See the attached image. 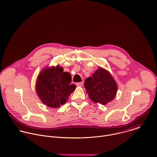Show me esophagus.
<instances>
[{"label": "esophagus", "mask_w": 157, "mask_h": 157, "mask_svg": "<svg viewBox=\"0 0 157 157\" xmlns=\"http://www.w3.org/2000/svg\"><path fill=\"white\" fill-rule=\"evenodd\" d=\"M76 86H79V87H82L83 86V82H77L76 84Z\"/></svg>", "instance_id": "1"}]
</instances>
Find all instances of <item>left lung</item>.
I'll return each mask as SVG.
<instances>
[{
  "label": "left lung",
  "instance_id": "1",
  "mask_svg": "<svg viewBox=\"0 0 157 157\" xmlns=\"http://www.w3.org/2000/svg\"><path fill=\"white\" fill-rule=\"evenodd\" d=\"M84 87L90 100L102 105L112 101L118 90L117 84L110 73L100 67L92 77L86 79Z\"/></svg>",
  "mask_w": 157,
  "mask_h": 157
}]
</instances>
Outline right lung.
Segmentation results:
<instances>
[{
    "label": "right lung",
    "mask_w": 157,
    "mask_h": 157,
    "mask_svg": "<svg viewBox=\"0 0 157 157\" xmlns=\"http://www.w3.org/2000/svg\"><path fill=\"white\" fill-rule=\"evenodd\" d=\"M71 82L70 74L64 72L59 65L44 68L37 78L36 93L47 107L58 109L76 89V85L70 84Z\"/></svg>",
    "instance_id": "add662e5"
}]
</instances>
